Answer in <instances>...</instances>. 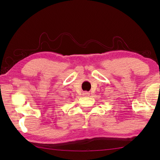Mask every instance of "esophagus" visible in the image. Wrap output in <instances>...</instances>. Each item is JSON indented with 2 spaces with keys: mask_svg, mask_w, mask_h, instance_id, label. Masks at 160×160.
I'll list each match as a JSON object with an SVG mask.
<instances>
[{
  "mask_svg": "<svg viewBox=\"0 0 160 160\" xmlns=\"http://www.w3.org/2000/svg\"><path fill=\"white\" fill-rule=\"evenodd\" d=\"M83 95L85 96V97H88V96L90 95V92H84Z\"/></svg>",
  "mask_w": 160,
  "mask_h": 160,
  "instance_id": "34e87169",
  "label": "esophagus"
}]
</instances>
